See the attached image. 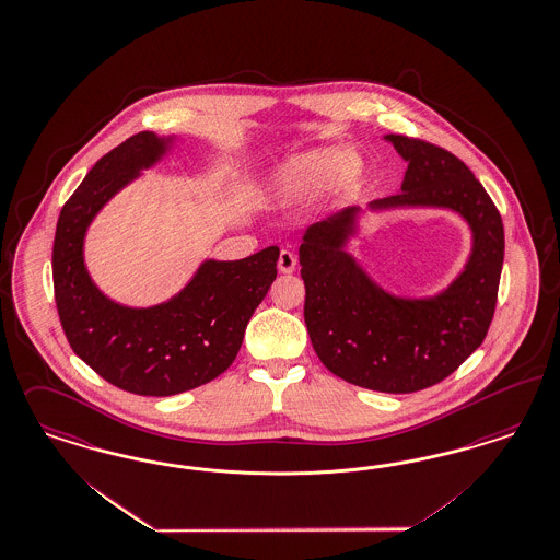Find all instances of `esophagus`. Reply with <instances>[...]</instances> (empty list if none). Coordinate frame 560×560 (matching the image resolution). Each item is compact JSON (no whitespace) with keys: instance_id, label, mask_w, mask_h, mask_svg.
Listing matches in <instances>:
<instances>
[{"instance_id":"34e87169","label":"esophagus","mask_w":560,"mask_h":560,"mask_svg":"<svg viewBox=\"0 0 560 560\" xmlns=\"http://www.w3.org/2000/svg\"><path fill=\"white\" fill-rule=\"evenodd\" d=\"M296 268V257L290 250H282L278 257V270L282 273H292Z\"/></svg>"}]
</instances>
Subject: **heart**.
<instances>
[{"label": "heart", "mask_w": 560, "mask_h": 560, "mask_svg": "<svg viewBox=\"0 0 560 560\" xmlns=\"http://www.w3.org/2000/svg\"><path fill=\"white\" fill-rule=\"evenodd\" d=\"M365 162L349 147H319L290 155L264 180V195L273 206H294L322 190L326 203L347 199L365 178Z\"/></svg>", "instance_id": "1"}]
</instances>
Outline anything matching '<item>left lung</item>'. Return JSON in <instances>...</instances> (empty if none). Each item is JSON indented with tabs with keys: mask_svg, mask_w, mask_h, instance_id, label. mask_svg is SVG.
<instances>
[{
	"mask_svg": "<svg viewBox=\"0 0 560 560\" xmlns=\"http://www.w3.org/2000/svg\"><path fill=\"white\" fill-rule=\"evenodd\" d=\"M384 141L407 162L398 192L365 209L345 208L303 234L305 324L334 375L377 393H417L455 372L483 342L497 307L504 229L486 188L453 153L402 135ZM400 208L453 210L472 234L464 268L434 295L384 290L348 250L368 212Z\"/></svg>",
	"mask_w": 560,
	"mask_h": 560,
	"instance_id": "left-lung-1",
	"label": "left lung"
}]
</instances>
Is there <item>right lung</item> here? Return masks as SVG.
I'll return each instance as SVG.
<instances>
[{
  "instance_id": "obj_1",
  "label": "right lung",
  "mask_w": 560,
  "mask_h": 560,
  "mask_svg": "<svg viewBox=\"0 0 560 560\" xmlns=\"http://www.w3.org/2000/svg\"><path fill=\"white\" fill-rule=\"evenodd\" d=\"M176 141L145 130L112 149L66 201L54 241L56 303L72 351L109 384L141 396L187 393L229 370L280 255L271 245L245 259H203L183 289L151 307L122 305L95 284L84 261L93 220Z\"/></svg>"
}]
</instances>
